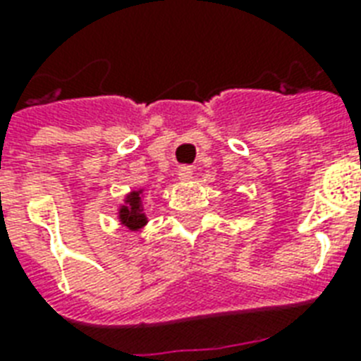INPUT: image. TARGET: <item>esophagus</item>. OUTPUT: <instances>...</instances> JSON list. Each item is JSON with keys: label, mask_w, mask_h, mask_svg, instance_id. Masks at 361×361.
<instances>
[{"label": "esophagus", "mask_w": 361, "mask_h": 361, "mask_svg": "<svg viewBox=\"0 0 361 361\" xmlns=\"http://www.w3.org/2000/svg\"><path fill=\"white\" fill-rule=\"evenodd\" d=\"M191 169H187V166H183V169H180V172H178V176H180V180H189L191 178Z\"/></svg>", "instance_id": "1"}]
</instances>
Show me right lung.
Wrapping results in <instances>:
<instances>
[{
	"label": "right lung",
	"mask_w": 361,
	"mask_h": 361,
	"mask_svg": "<svg viewBox=\"0 0 361 361\" xmlns=\"http://www.w3.org/2000/svg\"><path fill=\"white\" fill-rule=\"evenodd\" d=\"M120 219L129 231H138L146 225V215L140 208V192H130L127 197V206L120 209Z\"/></svg>",
	"instance_id": "right-lung-1"
}]
</instances>
